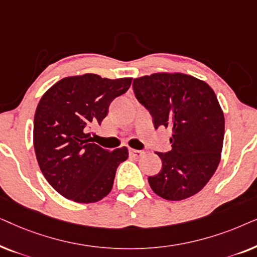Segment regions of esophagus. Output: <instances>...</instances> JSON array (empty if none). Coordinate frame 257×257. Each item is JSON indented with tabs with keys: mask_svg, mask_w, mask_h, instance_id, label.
<instances>
[{
	"mask_svg": "<svg viewBox=\"0 0 257 257\" xmlns=\"http://www.w3.org/2000/svg\"><path fill=\"white\" fill-rule=\"evenodd\" d=\"M130 152V156L133 157V158H140L144 154L143 151H138V150H133V149H130L128 150Z\"/></svg>",
	"mask_w": 257,
	"mask_h": 257,
	"instance_id": "esophagus-1",
	"label": "esophagus"
}]
</instances>
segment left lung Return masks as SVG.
<instances>
[{"mask_svg":"<svg viewBox=\"0 0 257 257\" xmlns=\"http://www.w3.org/2000/svg\"><path fill=\"white\" fill-rule=\"evenodd\" d=\"M133 92L154 127L172 131V150L156 152L163 167L149 177L153 192L178 201L205 187L219 166L224 117L208 84L184 73H153L133 80Z\"/></svg>","mask_w":257,"mask_h":257,"instance_id":"8db88e82","label":"left lung"}]
</instances>
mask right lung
<instances>
[{
  "instance_id": "add662e5",
  "label": "right lung",
  "mask_w": 257,
  "mask_h": 257,
  "mask_svg": "<svg viewBox=\"0 0 257 257\" xmlns=\"http://www.w3.org/2000/svg\"><path fill=\"white\" fill-rule=\"evenodd\" d=\"M131 82L85 73L61 79L41 98L34 119L35 153L45 179L64 198L91 203L111 192L128 151L101 149L87 132L101 124L112 100Z\"/></svg>"
}]
</instances>
